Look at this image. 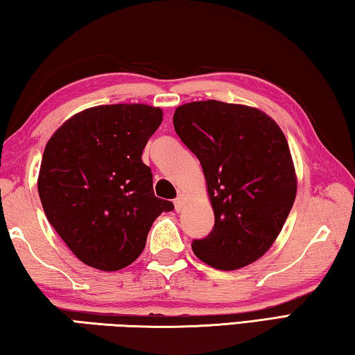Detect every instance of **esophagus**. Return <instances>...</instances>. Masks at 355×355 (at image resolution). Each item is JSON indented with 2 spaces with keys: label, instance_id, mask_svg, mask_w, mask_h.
Masks as SVG:
<instances>
[{
  "label": "esophagus",
  "instance_id": "1",
  "mask_svg": "<svg viewBox=\"0 0 355 355\" xmlns=\"http://www.w3.org/2000/svg\"><path fill=\"white\" fill-rule=\"evenodd\" d=\"M173 205H175V211L177 213H180L182 211V208H183V205H184V196L183 194H180L175 200H173Z\"/></svg>",
  "mask_w": 355,
  "mask_h": 355
}]
</instances>
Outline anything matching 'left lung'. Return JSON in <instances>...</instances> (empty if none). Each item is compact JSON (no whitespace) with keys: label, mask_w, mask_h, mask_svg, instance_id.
Returning <instances> with one entry per match:
<instances>
[{"label":"left lung","mask_w":355,"mask_h":355,"mask_svg":"<svg viewBox=\"0 0 355 355\" xmlns=\"http://www.w3.org/2000/svg\"><path fill=\"white\" fill-rule=\"evenodd\" d=\"M173 128L200 161L214 227L192 250L222 271L248 266L274 244L296 199L284 131L257 107L218 100L178 106Z\"/></svg>","instance_id":"left-lung-1"}]
</instances>
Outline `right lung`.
Listing matches in <instances>:
<instances>
[{
  "mask_svg": "<svg viewBox=\"0 0 355 355\" xmlns=\"http://www.w3.org/2000/svg\"><path fill=\"white\" fill-rule=\"evenodd\" d=\"M163 111L103 105L70 117L46 142L37 180L45 216L80 260L119 271L146 248L153 220L173 203L155 197L142 150Z\"/></svg>",
  "mask_w": 355,
  "mask_h": 355,
  "instance_id": "add662e5",
  "label": "right lung"
}]
</instances>
